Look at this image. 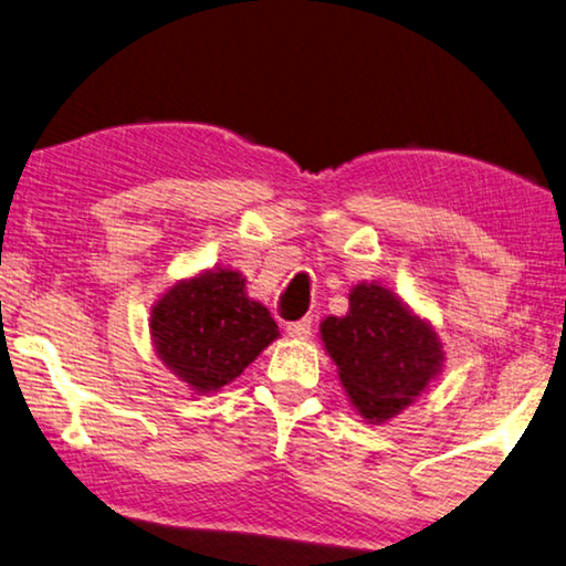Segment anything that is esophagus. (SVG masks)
<instances>
[{"label": "esophagus", "instance_id": "34e87169", "mask_svg": "<svg viewBox=\"0 0 566 566\" xmlns=\"http://www.w3.org/2000/svg\"><path fill=\"white\" fill-rule=\"evenodd\" d=\"M286 335L292 339H307L312 335V319L290 322V325H286Z\"/></svg>", "mask_w": 566, "mask_h": 566}]
</instances>
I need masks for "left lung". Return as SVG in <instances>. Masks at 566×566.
Segmentation results:
<instances>
[{
    "label": "left lung",
    "instance_id": "8db88e82",
    "mask_svg": "<svg viewBox=\"0 0 566 566\" xmlns=\"http://www.w3.org/2000/svg\"><path fill=\"white\" fill-rule=\"evenodd\" d=\"M319 337L347 398L375 426L400 416L443 370L436 327L378 282L355 284L347 315L322 319Z\"/></svg>",
    "mask_w": 566,
    "mask_h": 566
}]
</instances>
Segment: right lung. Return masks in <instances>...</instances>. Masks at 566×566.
I'll list each match as a JSON object with an SVG mask.
<instances>
[{"mask_svg":"<svg viewBox=\"0 0 566 566\" xmlns=\"http://www.w3.org/2000/svg\"><path fill=\"white\" fill-rule=\"evenodd\" d=\"M276 337L280 327L249 297L237 269L213 266L178 280L150 307L156 355L199 396L237 380Z\"/></svg>","mask_w":566,"mask_h":566,"instance_id":"add662e5","label":"right lung"}]
</instances>
